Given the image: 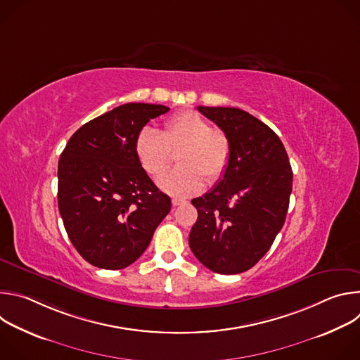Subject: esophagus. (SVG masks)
Returning a JSON list of instances; mask_svg holds the SVG:
<instances>
[{
    "instance_id": "1",
    "label": "esophagus",
    "mask_w": 360,
    "mask_h": 360,
    "mask_svg": "<svg viewBox=\"0 0 360 360\" xmlns=\"http://www.w3.org/2000/svg\"><path fill=\"white\" fill-rule=\"evenodd\" d=\"M184 203H186L185 199H179V198H174V199H172V205H174V207H179V205H184Z\"/></svg>"
}]
</instances>
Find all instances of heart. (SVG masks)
Segmentation results:
<instances>
[{
	"instance_id": "obj_1",
	"label": "heart",
	"mask_w": 360,
	"mask_h": 360,
	"mask_svg": "<svg viewBox=\"0 0 360 360\" xmlns=\"http://www.w3.org/2000/svg\"><path fill=\"white\" fill-rule=\"evenodd\" d=\"M135 157L150 178H160L176 153V167L160 179V186L174 196H191L208 184L219 182L231 162V141L195 111L171 117L161 132L143 127L134 143Z\"/></svg>"
}]
</instances>
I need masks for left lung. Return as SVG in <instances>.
<instances>
[{
  "instance_id": "1",
  "label": "left lung",
  "mask_w": 360,
  "mask_h": 360,
  "mask_svg": "<svg viewBox=\"0 0 360 360\" xmlns=\"http://www.w3.org/2000/svg\"><path fill=\"white\" fill-rule=\"evenodd\" d=\"M231 141V162L214 189L192 199L198 219L189 233L196 259L222 275L259 262L282 229L292 168L279 136L239 108L198 107Z\"/></svg>"
}]
</instances>
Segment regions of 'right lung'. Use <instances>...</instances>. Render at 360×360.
Wrapping results in <instances>:
<instances>
[{
  "label": "right lung",
  "mask_w": 360,
  "mask_h": 360,
  "mask_svg": "<svg viewBox=\"0 0 360 360\" xmlns=\"http://www.w3.org/2000/svg\"><path fill=\"white\" fill-rule=\"evenodd\" d=\"M165 105L129 102L82 125L58 162V208L82 258L101 269H124L148 248L171 211L139 165L134 143Z\"/></svg>",
  "instance_id": "add662e5"
}]
</instances>
